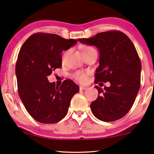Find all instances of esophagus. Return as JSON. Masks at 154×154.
<instances>
[{"mask_svg": "<svg viewBox=\"0 0 154 154\" xmlns=\"http://www.w3.org/2000/svg\"><path fill=\"white\" fill-rule=\"evenodd\" d=\"M87 88H87V87H85V86H80V90H86Z\"/></svg>", "mask_w": 154, "mask_h": 154, "instance_id": "1", "label": "esophagus"}]
</instances>
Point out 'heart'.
<instances>
[{
  "label": "heart",
  "mask_w": 154,
  "mask_h": 154,
  "mask_svg": "<svg viewBox=\"0 0 154 154\" xmlns=\"http://www.w3.org/2000/svg\"><path fill=\"white\" fill-rule=\"evenodd\" d=\"M92 50H94V48L90 47V46H86V47L84 48L83 52H87V51H90ZM72 76L73 79H75V80H77V81L80 82H84L86 80L85 73L80 72V71H77V72L73 73L72 74Z\"/></svg>",
  "instance_id": "b5f03b06"
}]
</instances>
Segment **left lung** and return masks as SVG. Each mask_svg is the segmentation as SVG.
<instances>
[{
	"label": "left lung",
	"instance_id": "left-lung-1",
	"mask_svg": "<svg viewBox=\"0 0 154 154\" xmlns=\"http://www.w3.org/2000/svg\"><path fill=\"white\" fill-rule=\"evenodd\" d=\"M79 41L99 51L94 82L110 83L103 90L95 86L99 96L90 105L93 115L107 122L121 119L132 108L140 88L141 62L134 44L119 30L100 32Z\"/></svg>",
	"mask_w": 154,
	"mask_h": 154
}]
</instances>
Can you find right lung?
I'll use <instances>...</instances> for the list:
<instances>
[{
  "label": "right lung",
  "mask_w": 154,
  "mask_h": 154,
  "mask_svg": "<svg viewBox=\"0 0 154 154\" xmlns=\"http://www.w3.org/2000/svg\"><path fill=\"white\" fill-rule=\"evenodd\" d=\"M76 42L57 35L37 32L22 45L15 68L18 92L26 110L36 121L43 124L60 121L68 112L73 96L79 91V87L70 79L55 86L47 79L62 66V51Z\"/></svg>",
  "instance_id": "obj_1"
}]
</instances>
